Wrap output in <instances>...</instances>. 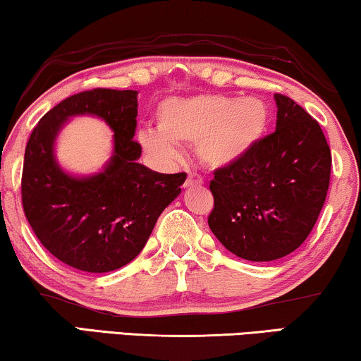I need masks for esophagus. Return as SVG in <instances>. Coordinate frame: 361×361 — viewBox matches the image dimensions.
I'll list each match as a JSON object with an SVG mask.
<instances>
[{"mask_svg":"<svg viewBox=\"0 0 361 361\" xmlns=\"http://www.w3.org/2000/svg\"><path fill=\"white\" fill-rule=\"evenodd\" d=\"M202 184H203V179L197 174V172H189V176H187V180H185V187L202 185Z\"/></svg>","mask_w":361,"mask_h":361,"instance_id":"1","label":"esophagus"}]
</instances>
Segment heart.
<instances>
[{
  "instance_id": "heart-1",
  "label": "heart",
  "mask_w": 361,
  "mask_h": 361,
  "mask_svg": "<svg viewBox=\"0 0 361 361\" xmlns=\"http://www.w3.org/2000/svg\"><path fill=\"white\" fill-rule=\"evenodd\" d=\"M156 122L158 132H140V143L154 159L172 161L179 153L177 143H185L197 146L198 158L207 166L224 168L262 138L269 109L257 97H174L158 107Z\"/></svg>"
}]
</instances>
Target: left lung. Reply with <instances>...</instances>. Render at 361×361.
Masks as SVG:
<instances>
[{
	"instance_id": "obj_1",
	"label": "left lung",
	"mask_w": 361,
	"mask_h": 361,
	"mask_svg": "<svg viewBox=\"0 0 361 361\" xmlns=\"http://www.w3.org/2000/svg\"><path fill=\"white\" fill-rule=\"evenodd\" d=\"M275 132L236 163L215 171L208 226L238 257L270 262L305 243L326 202L331 149L319 123L275 94Z\"/></svg>"
}]
</instances>
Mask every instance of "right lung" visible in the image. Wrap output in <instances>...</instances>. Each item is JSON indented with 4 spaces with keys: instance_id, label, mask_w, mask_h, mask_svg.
Returning a JSON list of instances; mask_svg holds the SVG:
<instances>
[{
    "instance_id": "obj_1",
    "label": "right lung",
    "mask_w": 361,
    "mask_h": 361,
    "mask_svg": "<svg viewBox=\"0 0 361 361\" xmlns=\"http://www.w3.org/2000/svg\"><path fill=\"white\" fill-rule=\"evenodd\" d=\"M138 92L92 90L61 101L40 118L25 146L23 205L44 247L73 269L106 274L142 252L187 174H159L140 164L133 142ZM101 118L114 132L113 154L99 173L71 175L54 154L56 138L73 116Z\"/></svg>"
}]
</instances>
